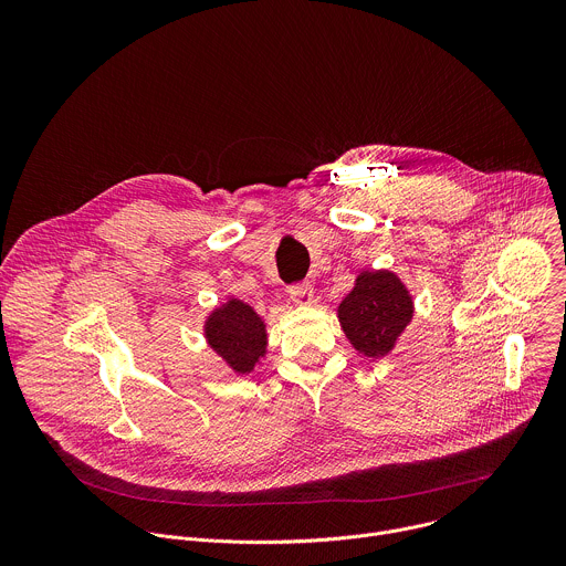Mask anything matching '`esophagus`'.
Returning <instances> with one entry per match:
<instances>
[{
  "label": "esophagus",
  "mask_w": 566,
  "mask_h": 566,
  "mask_svg": "<svg viewBox=\"0 0 566 566\" xmlns=\"http://www.w3.org/2000/svg\"><path fill=\"white\" fill-rule=\"evenodd\" d=\"M289 297L295 304H311L313 302V286L308 282H297L289 286Z\"/></svg>",
  "instance_id": "1"
}]
</instances>
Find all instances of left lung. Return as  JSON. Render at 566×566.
I'll return each mask as SVG.
<instances>
[{"label":"left lung","instance_id":"1","mask_svg":"<svg viewBox=\"0 0 566 566\" xmlns=\"http://www.w3.org/2000/svg\"><path fill=\"white\" fill-rule=\"evenodd\" d=\"M340 325L352 345L365 356H385L412 319V297L389 271L360 273L343 300Z\"/></svg>","mask_w":566,"mask_h":566}]
</instances>
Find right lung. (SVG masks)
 Instances as JSON below:
<instances>
[{
  "label": "right lung",
  "mask_w": 566,
  "mask_h": 566,
  "mask_svg": "<svg viewBox=\"0 0 566 566\" xmlns=\"http://www.w3.org/2000/svg\"><path fill=\"white\" fill-rule=\"evenodd\" d=\"M206 336L212 349L239 374L251 371L266 349L264 322L239 300H230L208 317Z\"/></svg>",
  "instance_id": "right-lung-1"
}]
</instances>
